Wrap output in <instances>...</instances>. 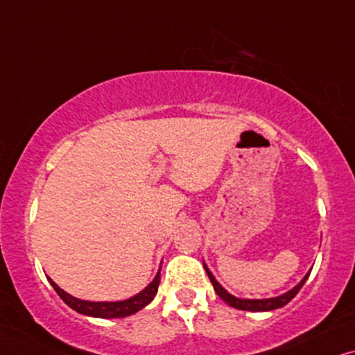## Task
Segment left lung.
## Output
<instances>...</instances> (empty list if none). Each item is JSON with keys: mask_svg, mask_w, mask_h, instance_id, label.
Wrapping results in <instances>:
<instances>
[{"mask_svg": "<svg viewBox=\"0 0 355 355\" xmlns=\"http://www.w3.org/2000/svg\"><path fill=\"white\" fill-rule=\"evenodd\" d=\"M202 264H205V269H206L207 276H209V281L212 282V287H214L216 294L219 295L227 305L234 306V309H239V310H247V311H271V310H276V309H282V306L289 304V302L294 299L297 294H299L302 286L305 284V281L309 279V276L311 272V269H310V271L305 274L304 279H302L299 284H297L295 287H292L291 291L284 292L282 295L271 297V299H239V297H235V295L230 294V292H227L224 287H222L219 282L216 281V277L212 276V272L209 271V268L206 266V263H202Z\"/></svg>", "mask_w": 355, "mask_h": 355, "instance_id": "obj_1", "label": "left lung"}]
</instances>
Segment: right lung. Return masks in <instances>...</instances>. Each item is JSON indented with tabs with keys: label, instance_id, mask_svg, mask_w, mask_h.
Masks as SVG:
<instances>
[{
	"label": "right lung",
	"instance_id": "obj_1",
	"mask_svg": "<svg viewBox=\"0 0 355 355\" xmlns=\"http://www.w3.org/2000/svg\"><path fill=\"white\" fill-rule=\"evenodd\" d=\"M50 284L53 286V289L56 291V294L61 297V300L64 302L66 305L71 306L74 311L81 315H87V316H94V318H123V316H130L139 311L141 309H144L146 305L150 304L154 300L155 294H157L159 289V282H160V269L155 274V277L153 282L133 297L126 300H116V302H91V300H81L76 299L68 292H64L61 287L55 284L53 281L50 279Z\"/></svg>",
	"mask_w": 355,
	"mask_h": 355
}]
</instances>
